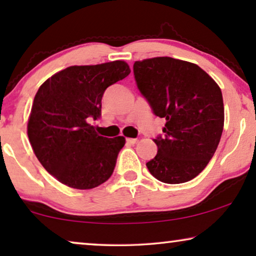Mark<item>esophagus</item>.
<instances>
[{
    "instance_id": "obj_1",
    "label": "esophagus",
    "mask_w": 256,
    "mask_h": 256,
    "mask_svg": "<svg viewBox=\"0 0 256 256\" xmlns=\"http://www.w3.org/2000/svg\"><path fill=\"white\" fill-rule=\"evenodd\" d=\"M126 141H127V143H129V144H135V143L138 142V138H129L126 140Z\"/></svg>"
}]
</instances>
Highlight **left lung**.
Segmentation results:
<instances>
[{"instance_id":"8db88e82","label":"left lung","mask_w":256,"mask_h":256,"mask_svg":"<svg viewBox=\"0 0 256 256\" xmlns=\"http://www.w3.org/2000/svg\"><path fill=\"white\" fill-rule=\"evenodd\" d=\"M138 88L156 116L166 118L164 136L149 172L166 184L197 177L214 155L224 129V101L216 82L192 62L156 57L134 62Z\"/></svg>"}]
</instances>
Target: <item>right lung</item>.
<instances>
[{
  "label": "right lung",
  "mask_w": 256,
  "mask_h": 256,
  "mask_svg": "<svg viewBox=\"0 0 256 256\" xmlns=\"http://www.w3.org/2000/svg\"><path fill=\"white\" fill-rule=\"evenodd\" d=\"M129 73L128 64L122 60L70 66L40 87L28 136L42 166L60 183L90 190L112 176L126 140L98 135L88 121L100 116L107 87Z\"/></svg>",
  "instance_id": "1"
}]
</instances>
